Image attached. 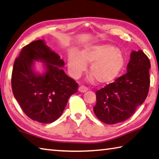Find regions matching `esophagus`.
<instances>
[{"label": "esophagus", "instance_id": "esophagus-1", "mask_svg": "<svg viewBox=\"0 0 159 159\" xmlns=\"http://www.w3.org/2000/svg\"><path fill=\"white\" fill-rule=\"evenodd\" d=\"M78 90L80 92H82V93H84L86 92V91H87L88 89L86 87V86H80L79 88H78Z\"/></svg>", "mask_w": 159, "mask_h": 159}]
</instances>
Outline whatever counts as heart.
I'll return each instance as SVG.
<instances>
[{"instance_id": "1", "label": "heart", "mask_w": 159, "mask_h": 159, "mask_svg": "<svg viewBox=\"0 0 159 159\" xmlns=\"http://www.w3.org/2000/svg\"><path fill=\"white\" fill-rule=\"evenodd\" d=\"M90 64L89 72L100 84H109L120 73L125 65V58L118 49L110 45L89 46L78 55L71 52L68 66L70 75L77 78Z\"/></svg>"}]
</instances>
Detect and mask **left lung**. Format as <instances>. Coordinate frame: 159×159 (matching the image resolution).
Instances as JSON below:
<instances>
[{
	"label": "left lung",
	"mask_w": 159,
	"mask_h": 159,
	"mask_svg": "<svg viewBox=\"0 0 159 159\" xmlns=\"http://www.w3.org/2000/svg\"><path fill=\"white\" fill-rule=\"evenodd\" d=\"M150 61L142 50L132 51L127 73L96 91L95 116L106 124L113 125L129 118L148 96Z\"/></svg>",
	"instance_id": "left-lung-1"
}]
</instances>
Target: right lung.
I'll return each instance as SVG.
<instances>
[{
  "instance_id": "1",
  "label": "right lung",
  "mask_w": 159,
  "mask_h": 159,
  "mask_svg": "<svg viewBox=\"0 0 159 159\" xmlns=\"http://www.w3.org/2000/svg\"><path fill=\"white\" fill-rule=\"evenodd\" d=\"M34 61L46 64V71L34 70ZM64 61L46 46L43 40L24 46L15 59L11 74V89L23 112L33 120L48 124L62 114L68 100L77 91L78 84L59 68Z\"/></svg>"
}]
</instances>
